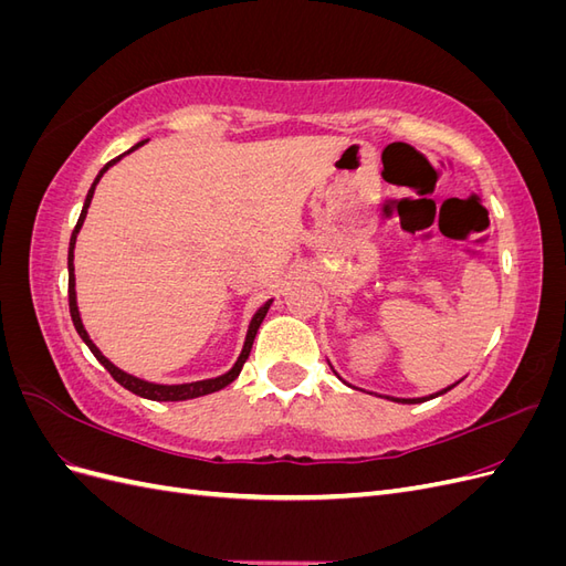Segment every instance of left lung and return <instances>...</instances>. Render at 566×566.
<instances>
[{"label":"left lung","mask_w":566,"mask_h":566,"mask_svg":"<svg viewBox=\"0 0 566 566\" xmlns=\"http://www.w3.org/2000/svg\"><path fill=\"white\" fill-rule=\"evenodd\" d=\"M455 385H451L449 389H453ZM449 389H443V391H449ZM443 391H439V394H443ZM439 394H432V397H424V399H391V401H399V403H420V401H427V399H434V397H439ZM389 399V397H387Z\"/></svg>","instance_id":"left-lung-1"}]
</instances>
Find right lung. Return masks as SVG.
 I'll list each match as a JSON object with an SVG mask.
<instances>
[{"label":"right lung","instance_id":"add662e5","mask_svg":"<svg viewBox=\"0 0 566 566\" xmlns=\"http://www.w3.org/2000/svg\"><path fill=\"white\" fill-rule=\"evenodd\" d=\"M142 144H144V142H139L136 146H132L129 150L139 148ZM129 150H127V153H129ZM119 158H123V156H117L115 160L106 163V165H104V169H101V172H98V177L94 179V184H92V188H90V193H87V200H84V208H82V212H80L77 224H75V231H73V235H71V248H67V304H71V316H73L75 331H77V335L84 339V345L90 347V352L98 358V364L104 366V368L113 375V380L123 385L125 389L134 391L136 397H144V399H150V401H186V399L205 397V394H212V391L224 389L227 385H231V382L238 378V375H241V370H243V366H245V361H248V356H250L254 335H256V331H260V325H262V321H264V316H266V312H269V306H271V300L262 306L260 312H256V314L252 316V321H250V328H248V335H245L243 352H241V356H238V361L233 364V368H231L229 373H224V375H219V378H212V380H200V382H186V385H156V382H146V380L134 378V375H129V373H125V370H119L117 366H113V364L108 361V358L98 352V347L94 345V342L90 339L87 331H84L82 318H80V312H77V300H75V266H73V256H75V254H73V250H75L77 233H80V229H82V221H84V217H87V208H90V202H92V198H94V188H96L98 179L104 177L106 169H108L111 165H115Z\"/></svg>","mask_w":566,"mask_h":566}]
</instances>
